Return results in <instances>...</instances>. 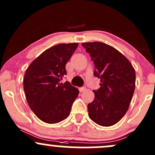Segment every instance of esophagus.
Returning <instances> with one entry per match:
<instances>
[{"label": "esophagus", "instance_id": "esophagus-1", "mask_svg": "<svg viewBox=\"0 0 155 155\" xmlns=\"http://www.w3.org/2000/svg\"><path fill=\"white\" fill-rule=\"evenodd\" d=\"M85 90H86V87H79V91H80V92L85 91Z\"/></svg>", "mask_w": 155, "mask_h": 155}]
</instances>
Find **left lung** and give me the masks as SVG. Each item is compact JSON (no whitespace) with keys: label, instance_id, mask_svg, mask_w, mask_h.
<instances>
[{"label":"left lung","instance_id":"1","mask_svg":"<svg viewBox=\"0 0 155 155\" xmlns=\"http://www.w3.org/2000/svg\"><path fill=\"white\" fill-rule=\"evenodd\" d=\"M82 46L92 58L94 75L101 79V87L93 91L94 100L87 105L89 118L101 126H112L128 110L135 90V70L124 54L109 45L94 42Z\"/></svg>","mask_w":155,"mask_h":155}]
</instances>
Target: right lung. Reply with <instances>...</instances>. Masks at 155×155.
Here are the masks:
<instances>
[{
  "label": "right lung",
  "instance_id": "add662e5",
  "mask_svg": "<svg viewBox=\"0 0 155 155\" xmlns=\"http://www.w3.org/2000/svg\"><path fill=\"white\" fill-rule=\"evenodd\" d=\"M79 43L51 46L34 59L26 70L24 91L30 108L36 116L48 124L66 119L79 90L69 82L61 83L67 75V63Z\"/></svg>",
  "mask_w": 155,
  "mask_h": 155
}]
</instances>
